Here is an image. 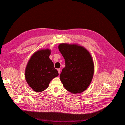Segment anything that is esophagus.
<instances>
[{
	"instance_id": "1",
	"label": "esophagus",
	"mask_w": 125,
	"mask_h": 125,
	"mask_svg": "<svg viewBox=\"0 0 125 125\" xmlns=\"http://www.w3.org/2000/svg\"><path fill=\"white\" fill-rule=\"evenodd\" d=\"M57 70H58V72L59 74H60V69L58 68V69H57Z\"/></svg>"
}]
</instances>
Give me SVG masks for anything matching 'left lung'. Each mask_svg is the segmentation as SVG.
Returning <instances> with one entry per match:
<instances>
[{
  "label": "left lung",
  "instance_id": "left-lung-1",
  "mask_svg": "<svg viewBox=\"0 0 125 125\" xmlns=\"http://www.w3.org/2000/svg\"><path fill=\"white\" fill-rule=\"evenodd\" d=\"M58 49L65 61V67L60 74L63 86L73 93L84 91L94 73V64L89 52L82 46L67 44H60Z\"/></svg>",
  "mask_w": 125,
  "mask_h": 125
}]
</instances>
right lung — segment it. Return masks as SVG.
Listing matches in <instances>:
<instances>
[{
  "mask_svg": "<svg viewBox=\"0 0 125 125\" xmlns=\"http://www.w3.org/2000/svg\"><path fill=\"white\" fill-rule=\"evenodd\" d=\"M51 51L40 50L29 60L25 69V79L29 85L35 92L46 89L52 79L58 75L54 63L49 58Z\"/></svg>",
  "mask_w": 125,
  "mask_h": 125,
  "instance_id": "1",
  "label": "right lung"
}]
</instances>
